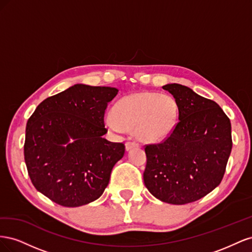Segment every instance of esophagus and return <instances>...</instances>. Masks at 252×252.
<instances>
[{
	"mask_svg": "<svg viewBox=\"0 0 252 252\" xmlns=\"http://www.w3.org/2000/svg\"><path fill=\"white\" fill-rule=\"evenodd\" d=\"M125 146H126V150L128 151V150H130V149H132L134 147H138L139 144L136 143V142H134V141H128V142H126Z\"/></svg>",
	"mask_w": 252,
	"mask_h": 252,
	"instance_id": "esophagus-1",
	"label": "esophagus"
}]
</instances>
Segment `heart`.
Here are the masks:
<instances>
[{"label": "heart", "instance_id": "obj_1", "mask_svg": "<svg viewBox=\"0 0 252 252\" xmlns=\"http://www.w3.org/2000/svg\"><path fill=\"white\" fill-rule=\"evenodd\" d=\"M178 117L177 102L170 95L139 93L120 98L105 122L114 131L134 128L141 141L158 142L173 131Z\"/></svg>", "mask_w": 252, "mask_h": 252}]
</instances>
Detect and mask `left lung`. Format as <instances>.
I'll return each mask as SVG.
<instances>
[{
    "label": "left lung",
    "instance_id": "1",
    "mask_svg": "<svg viewBox=\"0 0 252 252\" xmlns=\"http://www.w3.org/2000/svg\"><path fill=\"white\" fill-rule=\"evenodd\" d=\"M179 108V122L164 142L146 145L143 179L159 201L184 205L220 185L229 158L230 120L220 106L180 84H167Z\"/></svg>",
    "mask_w": 252,
    "mask_h": 252
}]
</instances>
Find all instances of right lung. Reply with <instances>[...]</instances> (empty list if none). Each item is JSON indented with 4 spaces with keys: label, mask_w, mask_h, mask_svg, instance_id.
I'll return each mask as SVG.
<instances>
[{
    "label": "right lung",
    "mask_w": 252,
    "mask_h": 252,
    "mask_svg": "<svg viewBox=\"0 0 252 252\" xmlns=\"http://www.w3.org/2000/svg\"><path fill=\"white\" fill-rule=\"evenodd\" d=\"M113 87L75 84L37 106L26 126L24 158L37 191L64 207L100 197L125 145L104 139Z\"/></svg>",
    "instance_id": "obj_1"
}]
</instances>
